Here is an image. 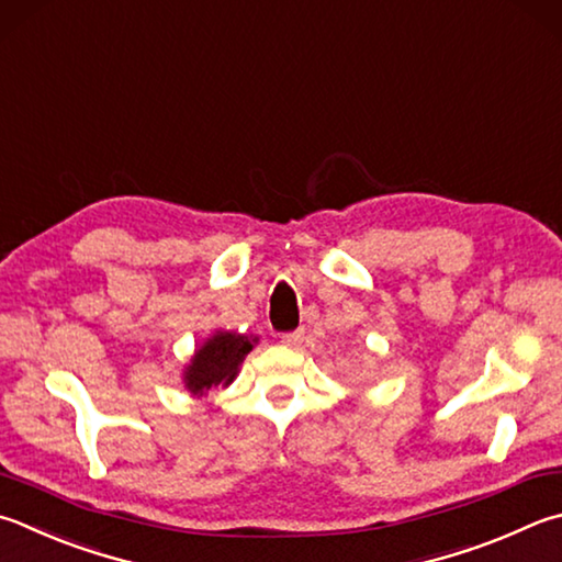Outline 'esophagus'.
Listing matches in <instances>:
<instances>
[{
	"label": "esophagus",
	"mask_w": 562,
	"mask_h": 562,
	"mask_svg": "<svg viewBox=\"0 0 562 562\" xmlns=\"http://www.w3.org/2000/svg\"><path fill=\"white\" fill-rule=\"evenodd\" d=\"M302 341H304V329H294V331L282 334V344L290 346V349H294V346H300Z\"/></svg>",
	"instance_id": "esophagus-1"
}]
</instances>
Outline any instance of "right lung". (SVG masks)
<instances>
[{
    "instance_id": "right-lung-1",
    "label": "right lung",
    "mask_w": 562,
    "mask_h": 562,
    "mask_svg": "<svg viewBox=\"0 0 562 562\" xmlns=\"http://www.w3.org/2000/svg\"><path fill=\"white\" fill-rule=\"evenodd\" d=\"M252 344L248 336L218 331L201 346L193 356V363L187 369V387L191 393L211 391L213 385H228L236 379L238 366L246 359Z\"/></svg>"
}]
</instances>
